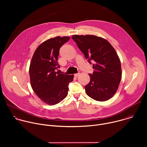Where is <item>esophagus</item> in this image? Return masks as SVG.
Wrapping results in <instances>:
<instances>
[{
  "instance_id": "1",
  "label": "esophagus",
  "mask_w": 147,
  "mask_h": 147,
  "mask_svg": "<svg viewBox=\"0 0 147 147\" xmlns=\"http://www.w3.org/2000/svg\"><path fill=\"white\" fill-rule=\"evenodd\" d=\"M79 75H80V73H76V74H74V76L75 77H78Z\"/></svg>"
}]
</instances>
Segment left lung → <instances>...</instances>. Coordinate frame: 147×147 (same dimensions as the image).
<instances>
[{
  "mask_svg": "<svg viewBox=\"0 0 147 147\" xmlns=\"http://www.w3.org/2000/svg\"><path fill=\"white\" fill-rule=\"evenodd\" d=\"M72 39L94 69L85 86L87 94L98 101L109 99L116 92L121 77L120 61L115 49L107 40L95 35H74Z\"/></svg>",
  "mask_w": 147,
  "mask_h": 147,
  "instance_id": "1",
  "label": "left lung"
}]
</instances>
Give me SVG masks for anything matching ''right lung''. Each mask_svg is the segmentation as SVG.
Instances as JSON below:
<instances>
[{"label": "right lung", "instance_id": "add662e5", "mask_svg": "<svg viewBox=\"0 0 147 147\" xmlns=\"http://www.w3.org/2000/svg\"><path fill=\"white\" fill-rule=\"evenodd\" d=\"M69 36H57L42 43L32 56L29 70L32 88L36 95L49 105L63 100L68 94L69 84L73 75L59 74L58 56L61 47Z\"/></svg>", "mask_w": 147, "mask_h": 147}]
</instances>
